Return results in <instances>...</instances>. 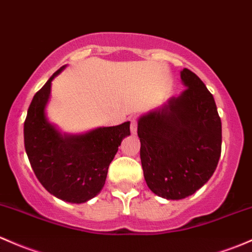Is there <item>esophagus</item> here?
Listing matches in <instances>:
<instances>
[{
	"label": "esophagus",
	"instance_id": "34e87169",
	"mask_svg": "<svg viewBox=\"0 0 252 252\" xmlns=\"http://www.w3.org/2000/svg\"><path fill=\"white\" fill-rule=\"evenodd\" d=\"M136 130H137V122L135 118H131L130 119V131L131 134H136Z\"/></svg>",
	"mask_w": 252,
	"mask_h": 252
}]
</instances>
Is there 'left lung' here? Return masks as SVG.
<instances>
[{"instance_id":"1","label":"left lung","mask_w":252,"mask_h":252,"mask_svg":"<svg viewBox=\"0 0 252 252\" xmlns=\"http://www.w3.org/2000/svg\"><path fill=\"white\" fill-rule=\"evenodd\" d=\"M179 96L137 121L140 158L148 189L165 199L192 195L215 171L222 144L221 118L213 94L189 68Z\"/></svg>"}]
</instances>
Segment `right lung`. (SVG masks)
<instances>
[{
  "mask_svg": "<svg viewBox=\"0 0 252 252\" xmlns=\"http://www.w3.org/2000/svg\"><path fill=\"white\" fill-rule=\"evenodd\" d=\"M36 93L24 123V144L31 168L50 194L68 203L81 204L99 194L108 165L122 140L130 135V122L100 126L84 134H62L49 123L46 106L55 76Z\"/></svg>",
  "mask_w": 252,
  "mask_h": 252,
  "instance_id": "add662e5",
  "label": "right lung"
}]
</instances>
